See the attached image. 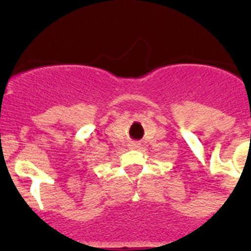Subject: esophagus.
<instances>
[{
	"instance_id": "esophagus-1",
	"label": "esophagus",
	"mask_w": 251,
	"mask_h": 251,
	"mask_svg": "<svg viewBox=\"0 0 251 251\" xmlns=\"http://www.w3.org/2000/svg\"><path fill=\"white\" fill-rule=\"evenodd\" d=\"M129 147L132 148V150H136V148L139 147V143L138 142H132V143L129 145Z\"/></svg>"
}]
</instances>
